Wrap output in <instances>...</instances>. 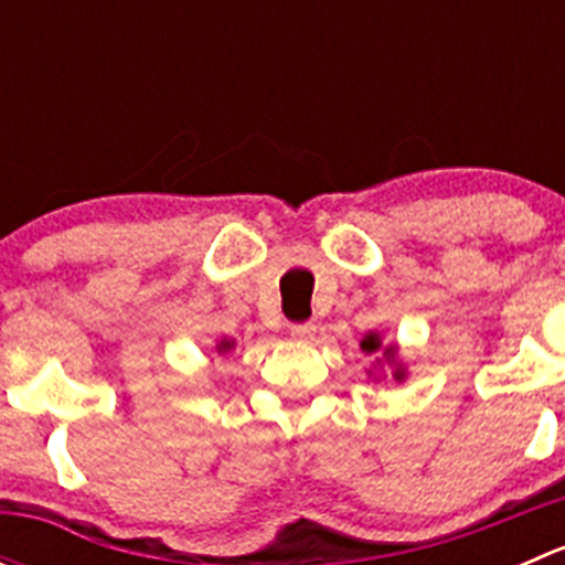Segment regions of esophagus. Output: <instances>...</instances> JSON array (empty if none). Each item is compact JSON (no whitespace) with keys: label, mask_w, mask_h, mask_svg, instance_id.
I'll list each match as a JSON object with an SVG mask.
<instances>
[{"label":"esophagus","mask_w":565,"mask_h":565,"mask_svg":"<svg viewBox=\"0 0 565 565\" xmlns=\"http://www.w3.org/2000/svg\"><path fill=\"white\" fill-rule=\"evenodd\" d=\"M289 333H292V339H298V341H311L317 333V324L315 322H295L292 328H289Z\"/></svg>","instance_id":"obj_1"}]
</instances>
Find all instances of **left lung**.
Returning <instances> with one entry per match:
<instances>
[{
  "label": "left lung",
  "mask_w": 565,
  "mask_h": 565,
  "mask_svg": "<svg viewBox=\"0 0 565 565\" xmlns=\"http://www.w3.org/2000/svg\"><path fill=\"white\" fill-rule=\"evenodd\" d=\"M361 350L366 352V355H380L385 363H388V366H393V380H396V383H402V380L407 377L402 361L396 358V344H383V335H380V333L363 335ZM380 358H377V363H380Z\"/></svg>",
  "instance_id": "1"
}]
</instances>
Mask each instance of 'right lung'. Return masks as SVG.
Wrapping results in <instances>:
<instances>
[{
	"label": "right lung",
	"instance_id": "right-lung-1",
	"mask_svg": "<svg viewBox=\"0 0 565 565\" xmlns=\"http://www.w3.org/2000/svg\"><path fill=\"white\" fill-rule=\"evenodd\" d=\"M232 347H235V341H221V344L218 347H215V350H218V352H226V350H232Z\"/></svg>",
	"mask_w": 565,
	"mask_h": 565
}]
</instances>
